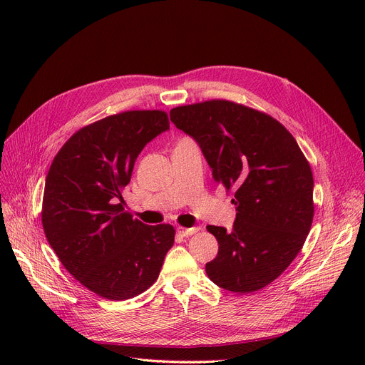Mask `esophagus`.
<instances>
[{"instance_id":"34e87169","label":"esophagus","mask_w":365,"mask_h":365,"mask_svg":"<svg viewBox=\"0 0 365 365\" xmlns=\"http://www.w3.org/2000/svg\"><path fill=\"white\" fill-rule=\"evenodd\" d=\"M198 231H200L198 226H195V227H183V226H179V227H178V234L182 235V237H190V235L197 234Z\"/></svg>"}]
</instances>
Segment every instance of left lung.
<instances>
[{
    "label": "left lung",
    "instance_id": "left-lung-1",
    "mask_svg": "<svg viewBox=\"0 0 365 365\" xmlns=\"http://www.w3.org/2000/svg\"><path fill=\"white\" fill-rule=\"evenodd\" d=\"M170 120L192 136L213 179L232 190V232L208 225L219 242L208 278L232 293H253L296 259L314 220V176L296 139L271 115L215 99L173 108Z\"/></svg>",
    "mask_w": 365,
    "mask_h": 365
}]
</instances>
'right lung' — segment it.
<instances>
[{
  "mask_svg": "<svg viewBox=\"0 0 365 365\" xmlns=\"http://www.w3.org/2000/svg\"><path fill=\"white\" fill-rule=\"evenodd\" d=\"M168 128L158 109L109 115L73 133L50 165L41 210L46 238L65 269L103 299L148 290L175 244L171 225H145L119 202L139 153Z\"/></svg>",
  "mask_w": 365,
  "mask_h": 365,
  "instance_id": "1",
  "label": "right lung"
}]
</instances>
